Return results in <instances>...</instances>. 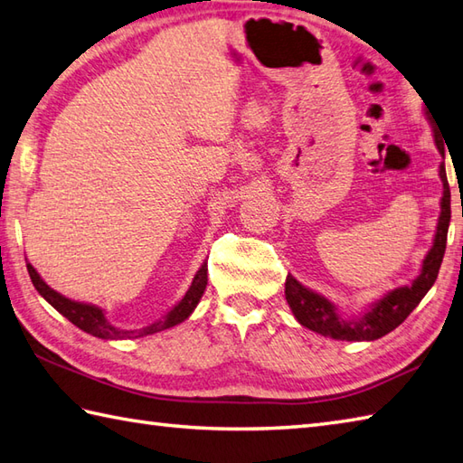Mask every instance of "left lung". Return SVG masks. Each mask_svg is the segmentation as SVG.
Listing matches in <instances>:
<instances>
[{"mask_svg":"<svg viewBox=\"0 0 463 463\" xmlns=\"http://www.w3.org/2000/svg\"><path fill=\"white\" fill-rule=\"evenodd\" d=\"M436 145L439 153L444 155V143L438 139L436 135ZM439 179L444 183V196H441V213L438 221V231L434 239V247L430 249L428 257L421 264L420 277L408 284V287H400L396 290L388 292L386 297L378 300L376 304L364 312L360 320H344L338 317L336 307L328 302L320 294L308 290L307 287L292 279L290 274L284 282V294H287V300L294 312V317L302 324L314 332L322 334V336H330L334 340H348V342H362V340H378L386 336L388 332L398 328L402 322H404L410 312L414 310L421 298L426 297L428 290L434 287L438 279V272L441 267V260H444L446 252V241H448V226H449V184L446 176V166L444 163L439 165Z\"/></svg>","mask_w":463,"mask_h":463,"instance_id":"left-lung-1","label":"left lung"}]
</instances>
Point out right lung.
Here are the masks:
<instances>
[{
	"instance_id": "1",
	"label": "right lung",
	"mask_w": 463,
	"mask_h": 463,
	"mask_svg": "<svg viewBox=\"0 0 463 463\" xmlns=\"http://www.w3.org/2000/svg\"><path fill=\"white\" fill-rule=\"evenodd\" d=\"M206 262L196 272V277L193 279L191 288L186 290V294L183 297V300L176 304V307L163 317L161 320L153 322L151 326H145L141 330H121L113 326V324L105 318V312L101 308L93 307V304H83V302H75V300H69L61 294L55 292L53 288H49L47 284L39 277L37 270L32 267V264H27V272H29V279H32L35 290L42 294V297L52 304V307L59 312L63 314V317L73 322L77 328H81L83 332L91 334V336L97 338H103V340H123V338H141L146 336V334H155V332H161L166 330L171 326H176V324H181L183 320H186L191 317V312L196 308V304H199L203 292L206 288Z\"/></svg>"
}]
</instances>
